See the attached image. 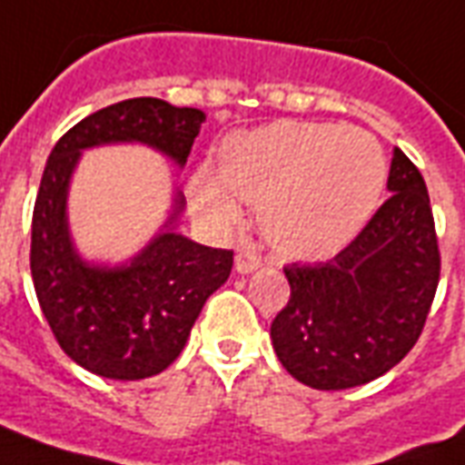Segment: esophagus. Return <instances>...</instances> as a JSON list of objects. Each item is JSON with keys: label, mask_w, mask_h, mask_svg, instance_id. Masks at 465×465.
Segmentation results:
<instances>
[{"label": "esophagus", "mask_w": 465, "mask_h": 465, "mask_svg": "<svg viewBox=\"0 0 465 465\" xmlns=\"http://www.w3.org/2000/svg\"><path fill=\"white\" fill-rule=\"evenodd\" d=\"M261 266V256L256 251L243 249L236 253V271L239 273H251V271H256Z\"/></svg>", "instance_id": "1"}]
</instances>
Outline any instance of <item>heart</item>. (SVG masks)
I'll return each mask as SVG.
<instances>
[{
    "label": "heart",
    "instance_id": "heart-1",
    "mask_svg": "<svg viewBox=\"0 0 465 465\" xmlns=\"http://www.w3.org/2000/svg\"><path fill=\"white\" fill-rule=\"evenodd\" d=\"M214 174L199 170L189 202L206 223L239 222V204H259L268 243L291 259H322L362 232L384 194L387 160L360 127L281 120L233 133L219 145Z\"/></svg>",
    "mask_w": 465,
    "mask_h": 465
}]
</instances>
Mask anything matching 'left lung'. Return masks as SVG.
<instances>
[{
    "mask_svg": "<svg viewBox=\"0 0 465 465\" xmlns=\"http://www.w3.org/2000/svg\"><path fill=\"white\" fill-rule=\"evenodd\" d=\"M391 194L345 249L288 263L291 298L271 322L278 360L312 390H350L401 362L431 311L441 253L421 172L391 157Z\"/></svg>",
    "mask_w": 465,
    "mask_h": 465,
    "instance_id": "left-lung-1",
    "label": "left lung"
}]
</instances>
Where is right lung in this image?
Returning a JSON list of instances; mask_svg holds the SVG:
<instances>
[{
  "instance_id": "1",
  "label": "right lung",
  "mask_w": 465,
  "mask_h": 465,
  "mask_svg": "<svg viewBox=\"0 0 465 465\" xmlns=\"http://www.w3.org/2000/svg\"><path fill=\"white\" fill-rule=\"evenodd\" d=\"M206 115L160 98H130L75 123L51 150L31 216V278L54 338L74 362L108 380H145L167 370L209 295L229 278L233 251L202 246L170 229L184 199L130 266H85L71 246L66 189L81 150L145 143L187 163Z\"/></svg>"
}]
</instances>
